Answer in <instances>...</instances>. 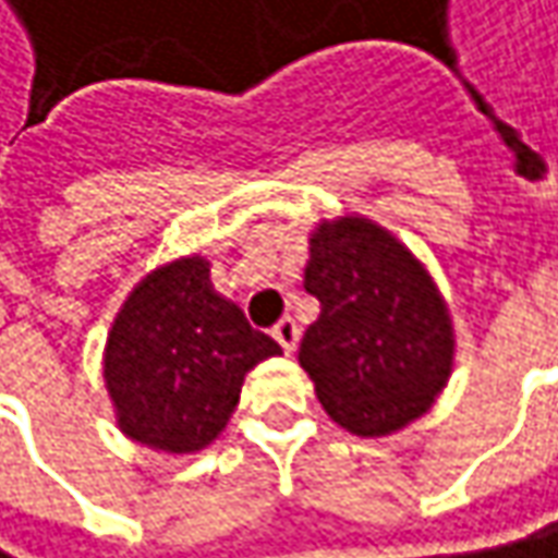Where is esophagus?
<instances>
[{
	"label": "esophagus",
	"mask_w": 558,
	"mask_h": 558,
	"mask_svg": "<svg viewBox=\"0 0 558 558\" xmlns=\"http://www.w3.org/2000/svg\"><path fill=\"white\" fill-rule=\"evenodd\" d=\"M271 335H275V341L283 347V353H293L296 344H300V325H296L293 318H280Z\"/></svg>",
	"instance_id": "1"
}]
</instances>
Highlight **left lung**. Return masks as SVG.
I'll list each match as a JSON object with an SVG mask.
<instances>
[{
    "mask_svg": "<svg viewBox=\"0 0 558 558\" xmlns=\"http://www.w3.org/2000/svg\"><path fill=\"white\" fill-rule=\"evenodd\" d=\"M306 290L322 303L300 344L325 413L381 439L420 420L454 366L448 303L426 265L363 214L318 220Z\"/></svg>",
    "mask_w": 558,
    "mask_h": 558,
    "instance_id": "8db88e82",
    "label": "left lung"
}]
</instances>
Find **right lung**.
Here are the masks:
<instances>
[{"label": "right lung", "instance_id": "right-lung-1", "mask_svg": "<svg viewBox=\"0 0 558 558\" xmlns=\"http://www.w3.org/2000/svg\"><path fill=\"white\" fill-rule=\"evenodd\" d=\"M278 353V341L214 290L205 255L167 262L132 287L107 335L116 426L154 451H202L240 404L248 369Z\"/></svg>", "mask_w": 558, "mask_h": 558}]
</instances>
